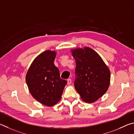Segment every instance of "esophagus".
<instances>
[{
    "instance_id": "esophagus-1",
    "label": "esophagus",
    "mask_w": 134,
    "mask_h": 134,
    "mask_svg": "<svg viewBox=\"0 0 134 134\" xmlns=\"http://www.w3.org/2000/svg\"><path fill=\"white\" fill-rule=\"evenodd\" d=\"M72 83V80L71 79H68V84H71Z\"/></svg>"
}]
</instances>
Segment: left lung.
Returning <instances> with one entry per match:
<instances>
[{
	"instance_id": "left-lung-1",
	"label": "left lung",
	"mask_w": 134,
	"mask_h": 134,
	"mask_svg": "<svg viewBox=\"0 0 134 134\" xmlns=\"http://www.w3.org/2000/svg\"><path fill=\"white\" fill-rule=\"evenodd\" d=\"M76 62L75 90L82 99L88 103L95 102L108 89L110 71L100 56L89 47L71 50Z\"/></svg>"
}]
</instances>
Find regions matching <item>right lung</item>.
<instances>
[{
  "label": "right lung",
  "instance_id": "1",
  "mask_svg": "<svg viewBox=\"0 0 134 134\" xmlns=\"http://www.w3.org/2000/svg\"><path fill=\"white\" fill-rule=\"evenodd\" d=\"M55 51H45L33 61L26 75L30 94L37 101L52 107L59 101L67 81L60 78L54 64Z\"/></svg>",
  "mask_w": 134,
  "mask_h": 134
}]
</instances>
